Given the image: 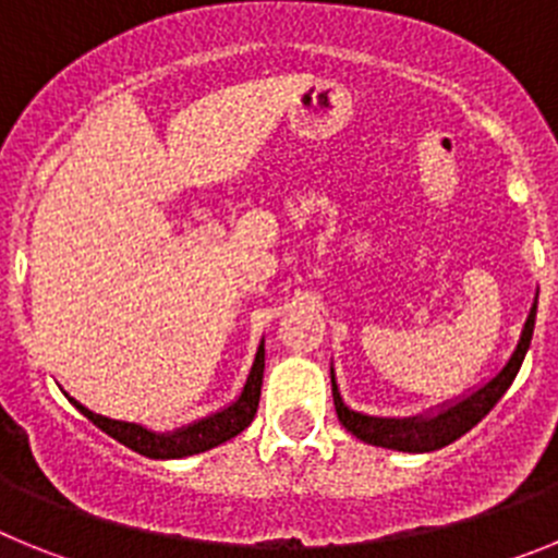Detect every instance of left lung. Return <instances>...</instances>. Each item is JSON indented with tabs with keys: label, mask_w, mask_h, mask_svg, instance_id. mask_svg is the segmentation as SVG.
I'll use <instances>...</instances> for the list:
<instances>
[{
	"label": "left lung",
	"mask_w": 558,
	"mask_h": 558,
	"mask_svg": "<svg viewBox=\"0 0 558 558\" xmlns=\"http://www.w3.org/2000/svg\"><path fill=\"white\" fill-rule=\"evenodd\" d=\"M536 299H539V290L534 293V304H531L529 315H525V324H522L520 338H517L509 360L489 379H483L481 386H475L472 391L461 393V397L450 399V402H441V405L430 408L425 413H416V416H368V413L352 411L343 402V397H340L335 366H329L335 411H338L340 425L347 427L352 436H357L360 441H366V445L374 447H386V450L433 452L452 445L463 433H470L497 405V399L509 391L511 383H514L522 360H525V352L531 347V335H534Z\"/></svg>",
	"instance_id": "8db88e82"
}]
</instances>
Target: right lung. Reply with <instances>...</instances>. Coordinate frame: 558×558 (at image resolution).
<instances>
[{
	"label": "right lung",
	"mask_w": 558,
	"mask_h": 558,
	"mask_svg": "<svg viewBox=\"0 0 558 558\" xmlns=\"http://www.w3.org/2000/svg\"><path fill=\"white\" fill-rule=\"evenodd\" d=\"M263 372H265V338L259 340L256 347L254 363L248 368V377H245L243 388L234 397V402H229L220 411L209 413V416L198 418V422H190V425H181L175 430H150L145 425H136V422H120V418H108L100 416V413L88 411L86 405H81L77 399H66L83 416L92 422V425L100 427L102 433L125 445L128 450L140 452L145 458H159V461H167V458H186V456H198V452L211 450V447H220L226 441L243 433L245 427L254 422L256 405H259V388H263Z\"/></svg>",
	"instance_id": "obj_1"
}]
</instances>
